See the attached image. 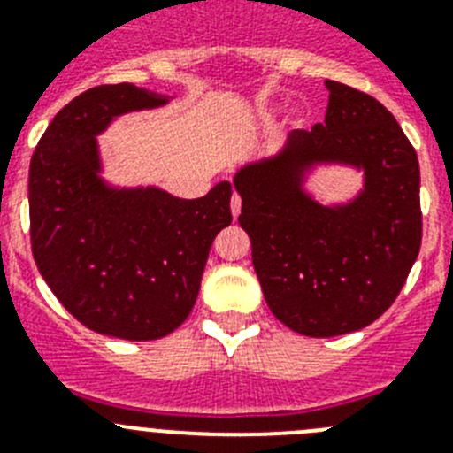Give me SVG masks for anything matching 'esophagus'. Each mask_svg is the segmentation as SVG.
Returning <instances> with one entry per match:
<instances>
[{"instance_id": "obj_1", "label": "esophagus", "mask_w": 453, "mask_h": 453, "mask_svg": "<svg viewBox=\"0 0 453 453\" xmlns=\"http://www.w3.org/2000/svg\"><path fill=\"white\" fill-rule=\"evenodd\" d=\"M240 208H242V199H240V195H234V197H231V215H234V218L240 215Z\"/></svg>"}]
</instances>
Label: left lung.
Here are the masks:
<instances>
[{"label": "left lung", "instance_id": "obj_1", "mask_svg": "<svg viewBox=\"0 0 453 453\" xmlns=\"http://www.w3.org/2000/svg\"><path fill=\"white\" fill-rule=\"evenodd\" d=\"M322 124L290 131L274 154L235 170L240 226L279 322L311 338L365 329L402 290L422 242L419 163L392 113L374 97L324 81ZM362 174L347 200L326 203L307 181L319 169Z\"/></svg>", "mask_w": 453, "mask_h": 453}]
</instances>
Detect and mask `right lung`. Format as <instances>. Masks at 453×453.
Wrapping results in <instances>:
<instances>
[{"label":"right lung","instance_id":"obj_1","mask_svg":"<svg viewBox=\"0 0 453 453\" xmlns=\"http://www.w3.org/2000/svg\"><path fill=\"white\" fill-rule=\"evenodd\" d=\"M170 97L135 83L97 86L61 108L29 167L31 250L58 302L83 326L156 340L197 302L215 235L231 224V183L199 199L106 179L99 135Z\"/></svg>","mask_w":453,"mask_h":453}]
</instances>
